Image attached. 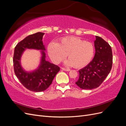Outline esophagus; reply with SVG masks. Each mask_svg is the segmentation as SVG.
Returning <instances> with one entry per match:
<instances>
[{
    "label": "esophagus",
    "instance_id": "34e87169",
    "mask_svg": "<svg viewBox=\"0 0 126 126\" xmlns=\"http://www.w3.org/2000/svg\"><path fill=\"white\" fill-rule=\"evenodd\" d=\"M62 70L66 71H69L70 70V69H68V68H64V67H62Z\"/></svg>",
    "mask_w": 126,
    "mask_h": 126
}]
</instances>
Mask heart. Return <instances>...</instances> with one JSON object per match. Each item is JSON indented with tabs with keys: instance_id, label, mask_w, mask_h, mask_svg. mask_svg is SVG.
Wrapping results in <instances>:
<instances>
[{
	"instance_id": "1",
	"label": "heart",
	"mask_w": 126,
	"mask_h": 126,
	"mask_svg": "<svg viewBox=\"0 0 126 126\" xmlns=\"http://www.w3.org/2000/svg\"><path fill=\"white\" fill-rule=\"evenodd\" d=\"M48 51L50 59L55 63L62 62L68 55V64L75 68H81L92 60L94 54V47L90 42L70 36L62 38L58 44H49Z\"/></svg>"
}]
</instances>
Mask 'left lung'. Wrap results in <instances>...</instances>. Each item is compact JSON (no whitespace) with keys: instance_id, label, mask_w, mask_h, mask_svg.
Listing matches in <instances>:
<instances>
[{"instance_id":"1","label":"left lung","mask_w":126,"mask_h":126,"mask_svg":"<svg viewBox=\"0 0 126 126\" xmlns=\"http://www.w3.org/2000/svg\"><path fill=\"white\" fill-rule=\"evenodd\" d=\"M95 55L93 60L79 70L76 84L83 89H93L99 86L109 74L112 66V52L109 44L102 38L96 36Z\"/></svg>"}]
</instances>
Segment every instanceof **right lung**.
I'll list each match as a JSON object with an SVG mask.
<instances>
[{
	"label": "right lung",
	"mask_w": 126,
	"mask_h": 126,
	"mask_svg": "<svg viewBox=\"0 0 126 126\" xmlns=\"http://www.w3.org/2000/svg\"><path fill=\"white\" fill-rule=\"evenodd\" d=\"M44 33L38 32L26 37L15 48L13 57L15 74L19 80L27 89L35 92L47 89L52 82L60 68L45 60V54L42 51V58L38 69L32 72H26L20 65V57L25 48L45 50L43 43Z\"/></svg>",
	"instance_id": "1"
}]
</instances>
